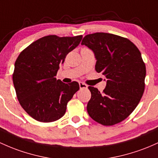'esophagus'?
<instances>
[{"mask_svg": "<svg viewBox=\"0 0 158 158\" xmlns=\"http://www.w3.org/2000/svg\"><path fill=\"white\" fill-rule=\"evenodd\" d=\"M79 88H80V89H86V88H88V85L85 84V83L79 82Z\"/></svg>", "mask_w": 158, "mask_h": 158, "instance_id": "obj_1", "label": "esophagus"}]
</instances>
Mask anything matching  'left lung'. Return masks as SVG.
I'll return each instance as SVG.
<instances>
[{"label":"left lung","instance_id":"left-lung-1","mask_svg":"<svg viewBox=\"0 0 158 158\" xmlns=\"http://www.w3.org/2000/svg\"><path fill=\"white\" fill-rule=\"evenodd\" d=\"M81 44L93 52L95 70L106 78L103 94L88 87V115L103 125L118 124L132 113L143 97L146 70L141 53L129 40L108 33L88 34Z\"/></svg>","mask_w":158,"mask_h":158}]
</instances>
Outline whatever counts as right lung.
I'll return each mask as SVG.
<instances>
[{
	"label": "right lung",
	"instance_id": "add662e5",
	"mask_svg": "<svg viewBox=\"0 0 158 158\" xmlns=\"http://www.w3.org/2000/svg\"><path fill=\"white\" fill-rule=\"evenodd\" d=\"M82 36H46L32 43L15 60L13 75L17 98L33 118L52 122L66 112L79 83L62 82L55 77L66 55L79 46Z\"/></svg>",
	"mask_w": 158,
	"mask_h": 158
}]
</instances>
